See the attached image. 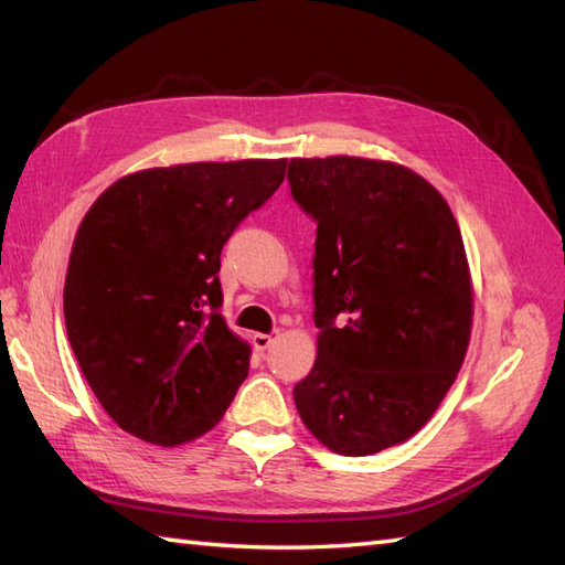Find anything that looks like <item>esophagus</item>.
I'll use <instances>...</instances> for the list:
<instances>
[{
    "label": "esophagus",
    "mask_w": 565,
    "mask_h": 565,
    "mask_svg": "<svg viewBox=\"0 0 565 565\" xmlns=\"http://www.w3.org/2000/svg\"><path fill=\"white\" fill-rule=\"evenodd\" d=\"M274 340H276V332H271V334H264V332H257L255 338H252V344H255V350L257 352H267L269 347L274 344Z\"/></svg>",
    "instance_id": "obj_1"
}]
</instances>
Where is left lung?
I'll use <instances>...</instances> for the list:
<instances>
[{
  "mask_svg": "<svg viewBox=\"0 0 565 565\" xmlns=\"http://www.w3.org/2000/svg\"><path fill=\"white\" fill-rule=\"evenodd\" d=\"M291 196L318 223V356L296 383L334 454H379L427 425L471 340L473 291L449 203L403 164L294 158Z\"/></svg>",
  "mask_w": 565,
  "mask_h": 565,
  "instance_id": "8db88e82",
  "label": "left lung"
}]
</instances>
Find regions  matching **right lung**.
Here are the masks:
<instances>
[{
  "label": "right lung",
  "mask_w": 565,
  "mask_h": 565,
  "mask_svg": "<svg viewBox=\"0 0 565 565\" xmlns=\"http://www.w3.org/2000/svg\"><path fill=\"white\" fill-rule=\"evenodd\" d=\"M289 160L152 167L114 182L79 223L65 328L114 423L174 447L221 423L249 344L218 313L221 249L284 182Z\"/></svg>",
  "instance_id": "1"
}]
</instances>
